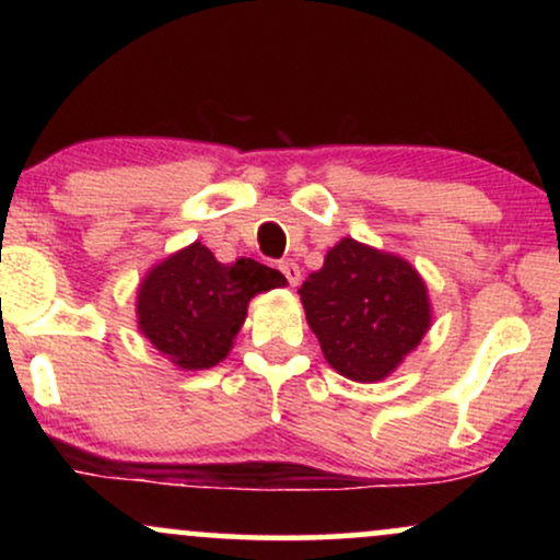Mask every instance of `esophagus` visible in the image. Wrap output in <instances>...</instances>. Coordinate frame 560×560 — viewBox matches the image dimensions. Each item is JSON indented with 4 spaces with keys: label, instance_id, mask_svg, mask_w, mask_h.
<instances>
[{
    "label": "esophagus",
    "instance_id": "obj_1",
    "mask_svg": "<svg viewBox=\"0 0 560 560\" xmlns=\"http://www.w3.org/2000/svg\"><path fill=\"white\" fill-rule=\"evenodd\" d=\"M279 271L287 276V281L292 287H298L300 284V279H302V273H300V266L294 260H281L279 262Z\"/></svg>",
    "mask_w": 560,
    "mask_h": 560
}]
</instances>
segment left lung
Instances as JSON below:
<instances>
[{"instance_id": "left-lung-1", "label": "left lung", "mask_w": 560, "mask_h": 560, "mask_svg": "<svg viewBox=\"0 0 560 560\" xmlns=\"http://www.w3.org/2000/svg\"><path fill=\"white\" fill-rule=\"evenodd\" d=\"M307 326L324 358L352 382H382L432 326L423 279L408 260L350 236L300 287Z\"/></svg>"}]
</instances>
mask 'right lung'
<instances>
[{
    "mask_svg": "<svg viewBox=\"0 0 560 560\" xmlns=\"http://www.w3.org/2000/svg\"><path fill=\"white\" fill-rule=\"evenodd\" d=\"M284 284L276 268L253 258L226 266L195 242L144 276L137 294L139 329L178 369H213L229 355L249 300Z\"/></svg>",
    "mask_w": 560,
    "mask_h": 560,
    "instance_id": "obj_1",
    "label": "right lung"
}]
</instances>
